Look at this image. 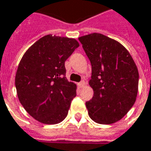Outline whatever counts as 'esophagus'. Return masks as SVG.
Listing matches in <instances>:
<instances>
[{
  "label": "esophagus",
  "mask_w": 151,
  "mask_h": 151,
  "mask_svg": "<svg viewBox=\"0 0 151 151\" xmlns=\"http://www.w3.org/2000/svg\"><path fill=\"white\" fill-rule=\"evenodd\" d=\"M84 84H85V82L83 81H81V82H80V83L78 84V86H79L80 88H83L84 86Z\"/></svg>",
  "instance_id": "34e87169"
}]
</instances>
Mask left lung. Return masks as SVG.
Returning <instances> with one entry per match:
<instances>
[{
	"label": "left lung",
	"instance_id": "left-lung-1",
	"mask_svg": "<svg viewBox=\"0 0 151 151\" xmlns=\"http://www.w3.org/2000/svg\"><path fill=\"white\" fill-rule=\"evenodd\" d=\"M90 60L88 82L93 97L86 101L88 115L101 124L120 120L134 104L139 74L134 60L121 44L100 33L79 37Z\"/></svg>",
	"mask_w": 151,
	"mask_h": 151
}]
</instances>
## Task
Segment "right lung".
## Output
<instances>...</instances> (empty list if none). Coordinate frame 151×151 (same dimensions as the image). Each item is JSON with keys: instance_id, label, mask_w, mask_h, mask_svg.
I'll return each instance as SVG.
<instances>
[{"instance_id": "add662e5", "label": "right lung", "mask_w": 151, "mask_h": 151, "mask_svg": "<svg viewBox=\"0 0 151 151\" xmlns=\"http://www.w3.org/2000/svg\"><path fill=\"white\" fill-rule=\"evenodd\" d=\"M80 46L73 38L47 35L23 54L15 76L20 103L32 117L56 124L67 117L76 84L66 78L65 61Z\"/></svg>"}]
</instances>
